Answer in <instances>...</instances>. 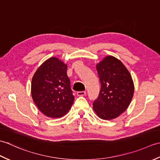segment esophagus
I'll list each match as a JSON object with an SVG mask.
<instances>
[{"label":"esophagus","instance_id":"34e87169","mask_svg":"<svg viewBox=\"0 0 160 160\" xmlns=\"http://www.w3.org/2000/svg\"><path fill=\"white\" fill-rule=\"evenodd\" d=\"M76 94L78 96H84L86 95V91H78Z\"/></svg>","mask_w":160,"mask_h":160}]
</instances>
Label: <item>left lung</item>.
I'll return each mask as SVG.
<instances>
[{
  "mask_svg": "<svg viewBox=\"0 0 160 160\" xmlns=\"http://www.w3.org/2000/svg\"><path fill=\"white\" fill-rule=\"evenodd\" d=\"M96 69L101 89L93 102V111L102 120H113L130 104L134 93L133 81L124 64L114 56L104 58L96 64Z\"/></svg>",
  "mask_w": 160,
  "mask_h": 160,
  "instance_id": "8db88e82",
  "label": "left lung"
}]
</instances>
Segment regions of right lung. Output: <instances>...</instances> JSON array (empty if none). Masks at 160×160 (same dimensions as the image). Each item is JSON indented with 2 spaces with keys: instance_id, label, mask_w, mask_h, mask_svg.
Wrapping results in <instances>:
<instances>
[{
  "instance_id": "1",
  "label": "right lung",
  "mask_w": 160,
  "mask_h": 160,
  "mask_svg": "<svg viewBox=\"0 0 160 160\" xmlns=\"http://www.w3.org/2000/svg\"><path fill=\"white\" fill-rule=\"evenodd\" d=\"M67 65L56 57L45 60L32 80V96L40 112L57 118L66 115L74 101L67 74Z\"/></svg>"
}]
</instances>
